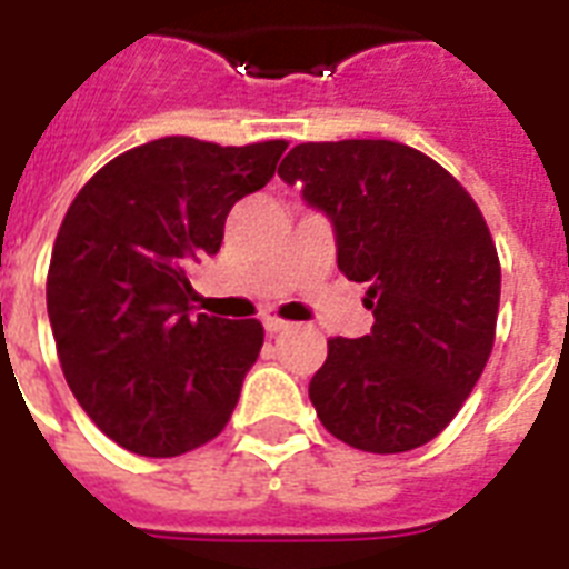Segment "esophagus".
<instances>
[{
	"label": "esophagus",
	"instance_id": "1",
	"mask_svg": "<svg viewBox=\"0 0 569 569\" xmlns=\"http://www.w3.org/2000/svg\"><path fill=\"white\" fill-rule=\"evenodd\" d=\"M289 328H292V325L283 319H277V316H268L266 319V330L271 333V337H274V333H283V330H289Z\"/></svg>",
	"mask_w": 569,
	"mask_h": 569
}]
</instances>
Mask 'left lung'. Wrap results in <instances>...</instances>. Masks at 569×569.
<instances>
[{
  "label": "left lung",
  "mask_w": 569,
  "mask_h": 569,
  "mask_svg": "<svg viewBox=\"0 0 569 569\" xmlns=\"http://www.w3.org/2000/svg\"><path fill=\"white\" fill-rule=\"evenodd\" d=\"M280 180L328 212L372 333L330 337L310 401L337 440L398 455L458 416L493 351L502 266L485 214L431 156L383 138L307 141Z\"/></svg>",
  "instance_id": "obj_1"
}]
</instances>
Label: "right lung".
Wrapping results in <instances>:
<instances>
[{
  "label": "right lung",
  "mask_w": 569,
  "mask_h": 569,
  "mask_svg": "<svg viewBox=\"0 0 569 569\" xmlns=\"http://www.w3.org/2000/svg\"><path fill=\"white\" fill-rule=\"evenodd\" d=\"M286 141L168 136L102 164L67 209L47 274L58 360L106 437L173 458L230 422L266 330L194 310L189 268L227 214L274 177Z\"/></svg>",
  "instance_id": "right-lung-1"
}]
</instances>
